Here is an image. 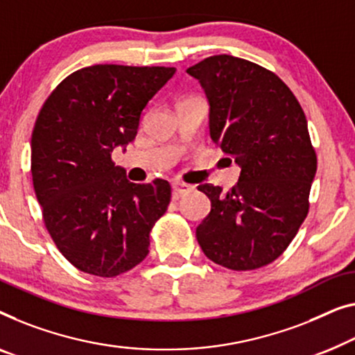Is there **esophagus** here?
Segmentation results:
<instances>
[{
	"mask_svg": "<svg viewBox=\"0 0 355 355\" xmlns=\"http://www.w3.org/2000/svg\"><path fill=\"white\" fill-rule=\"evenodd\" d=\"M171 187H173V198H179L181 195H186L193 190L192 186H189V184H184V182H173Z\"/></svg>",
	"mask_w": 355,
	"mask_h": 355,
	"instance_id": "obj_1",
	"label": "esophagus"
}]
</instances>
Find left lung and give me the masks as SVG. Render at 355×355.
<instances>
[{"mask_svg": "<svg viewBox=\"0 0 355 355\" xmlns=\"http://www.w3.org/2000/svg\"><path fill=\"white\" fill-rule=\"evenodd\" d=\"M187 73L208 99L211 141L240 166L227 193L213 184L198 186L211 202L197 227L198 245L227 269L267 266L309 211L317 157L304 112L279 76L250 60L211 55Z\"/></svg>", "mask_w": 355, "mask_h": 355, "instance_id": "obj_1", "label": "left lung"}]
</instances>
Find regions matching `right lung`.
Wrapping results in <instances>:
<instances>
[{"instance_id":"obj_1","label":"right lung","mask_w":355,"mask_h":355,"mask_svg":"<svg viewBox=\"0 0 355 355\" xmlns=\"http://www.w3.org/2000/svg\"><path fill=\"white\" fill-rule=\"evenodd\" d=\"M174 67L92 65L76 70L40 110L32 132V178L46 229L69 263L115 277L148 254V234L171 187L135 184L112 152L135 141L148 101Z\"/></svg>"}]
</instances>
